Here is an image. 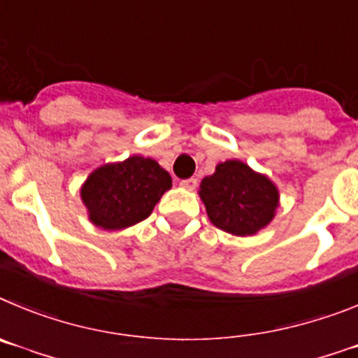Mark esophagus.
<instances>
[{"instance_id": "1", "label": "esophagus", "mask_w": 358, "mask_h": 358, "mask_svg": "<svg viewBox=\"0 0 358 358\" xmlns=\"http://www.w3.org/2000/svg\"><path fill=\"white\" fill-rule=\"evenodd\" d=\"M180 187H183V189H187V191H194L196 187H198V180L196 178L182 180V182H180Z\"/></svg>"}]
</instances>
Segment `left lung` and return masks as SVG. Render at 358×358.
<instances>
[{
  "instance_id": "obj_1",
  "label": "left lung",
  "mask_w": 358,
  "mask_h": 358,
  "mask_svg": "<svg viewBox=\"0 0 358 358\" xmlns=\"http://www.w3.org/2000/svg\"><path fill=\"white\" fill-rule=\"evenodd\" d=\"M210 223L237 237H251L271 223L280 207L278 187L246 162L224 160L199 183Z\"/></svg>"
}]
</instances>
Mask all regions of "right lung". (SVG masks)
<instances>
[{
  "label": "right lung",
  "instance_id": "obj_1",
  "mask_svg": "<svg viewBox=\"0 0 358 358\" xmlns=\"http://www.w3.org/2000/svg\"><path fill=\"white\" fill-rule=\"evenodd\" d=\"M171 185V176L157 160L131 155L96 167L80 187V198L94 227L124 230L146 219Z\"/></svg>",
  "mask_w": 358,
  "mask_h": 358
}]
</instances>
